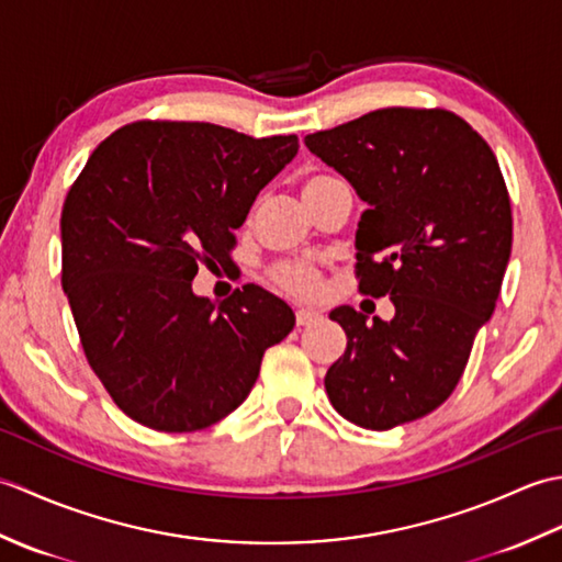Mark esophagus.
<instances>
[{"label": "esophagus", "instance_id": "1", "mask_svg": "<svg viewBox=\"0 0 562 562\" xmlns=\"http://www.w3.org/2000/svg\"><path fill=\"white\" fill-rule=\"evenodd\" d=\"M318 318H321L318 312H312V308H300V312H296V326H312Z\"/></svg>", "mask_w": 562, "mask_h": 562}]
</instances>
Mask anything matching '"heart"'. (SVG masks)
<instances>
[{
	"label": "heart",
	"mask_w": 562,
	"mask_h": 562,
	"mask_svg": "<svg viewBox=\"0 0 562 562\" xmlns=\"http://www.w3.org/2000/svg\"><path fill=\"white\" fill-rule=\"evenodd\" d=\"M333 181L330 176H308L302 186V195L312 193L318 186ZM272 280L282 292L312 300L321 292V272L314 262H284L272 270Z\"/></svg>",
	"instance_id": "1"
}]
</instances>
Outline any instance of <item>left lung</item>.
Instances as JSON below:
<instances>
[{
    "mask_svg": "<svg viewBox=\"0 0 562 562\" xmlns=\"http://www.w3.org/2000/svg\"><path fill=\"white\" fill-rule=\"evenodd\" d=\"M367 210L360 290L391 296L381 321L338 306L348 348L326 374L345 420L391 429L445 403L493 316L512 254V207L487 142L449 111L381 109L304 137Z\"/></svg>",
    "mask_w": 562,
    "mask_h": 562,
    "instance_id": "1",
    "label": "left lung"
}]
</instances>
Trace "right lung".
Returning a JSON list of instances; mask_svg holds the SVG:
<instances>
[{"mask_svg": "<svg viewBox=\"0 0 562 562\" xmlns=\"http://www.w3.org/2000/svg\"><path fill=\"white\" fill-rule=\"evenodd\" d=\"M296 135L248 137L212 123L142 121L91 151L69 188L63 290L81 348L125 415L195 432L236 411L294 312L246 284L220 304L193 292L200 260H224Z\"/></svg>", "mask_w": 562, "mask_h": 562, "instance_id": "right-lung-1", "label": "right lung"}]
</instances>
